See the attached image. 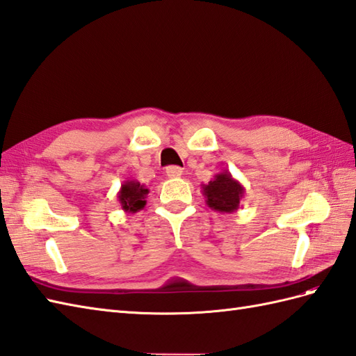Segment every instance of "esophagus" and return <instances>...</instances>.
<instances>
[{
  "label": "esophagus",
  "mask_w": 356,
  "mask_h": 356,
  "mask_svg": "<svg viewBox=\"0 0 356 356\" xmlns=\"http://www.w3.org/2000/svg\"><path fill=\"white\" fill-rule=\"evenodd\" d=\"M183 173H184L183 168H178V166H169L166 169V175L169 178H179V177H183Z\"/></svg>",
  "instance_id": "1"
}]
</instances>
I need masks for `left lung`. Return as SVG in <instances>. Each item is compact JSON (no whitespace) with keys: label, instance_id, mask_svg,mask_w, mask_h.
<instances>
[{"label":"left lung","instance_id":"1","mask_svg":"<svg viewBox=\"0 0 356 356\" xmlns=\"http://www.w3.org/2000/svg\"><path fill=\"white\" fill-rule=\"evenodd\" d=\"M245 187L228 170L214 175L208 184H202V195L207 205L219 213H234L238 210L240 201L245 196Z\"/></svg>","mask_w":356,"mask_h":356}]
</instances>
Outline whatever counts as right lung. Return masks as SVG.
Listing matches in <instances>:
<instances>
[{
	"label": "right lung",
	"mask_w": 356,
	"mask_h": 356,
	"mask_svg": "<svg viewBox=\"0 0 356 356\" xmlns=\"http://www.w3.org/2000/svg\"><path fill=\"white\" fill-rule=\"evenodd\" d=\"M149 193V188H146L143 184L138 183L136 179H127L124 184L120 186L118 192L119 204L122 207L125 213H137L143 210L146 205V195Z\"/></svg>",
	"instance_id": "1"
}]
</instances>
